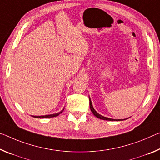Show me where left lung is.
Returning a JSON list of instances; mask_svg holds the SVG:
<instances>
[{
  "label": "left lung",
  "mask_w": 160,
  "mask_h": 160,
  "mask_svg": "<svg viewBox=\"0 0 160 160\" xmlns=\"http://www.w3.org/2000/svg\"><path fill=\"white\" fill-rule=\"evenodd\" d=\"M90 110L92 111V112L93 113V115H95V117H97L99 119H101V120H110V121H118V120H114V119H111V118H105V117H103L102 115H100V114L98 113L95 110V109L93 108L92 107V102H91V101L90 100Z\"/></svg>",
  "instance_id": "obj_1"
}]
</instances>
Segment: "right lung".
<instances>
[{"mask_svg": "<svg viewBox=\"0 0 160 160\" xmlns=\"http://www.w3.org/2000/svg\"><path fill=\"white\" fill-rule=\"evenodd\" d=\"M62 112V110L61 112H58V113H55V114H52V115H43V116H32L33 118H54V117H56L58 115H59L60 113Z\"/></svg>", "mask_w": 160, "mask_h": 160, "instance_id": "1", "label": "right lung"}]
</instances>
